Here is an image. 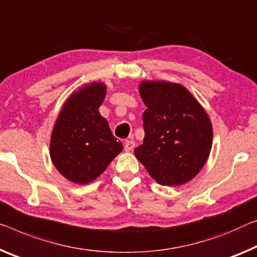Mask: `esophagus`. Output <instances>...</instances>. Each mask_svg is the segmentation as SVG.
Listing matches in <instances>:
<instances>
[{"mask_svg": "<svg viewBox=\"0 0 257 257\" xmlns=\"http://www.w3.org/2000/svg\"><path fill=\"white\" fill-rule=\"evenodd\" d=\"M134 148H135V142L134 141H125L124 143V150L127 151V152H130V151H133Z\"/></svg>", "mask_w": 257, "mask_h": 257, "instance_id": "esophagus-1", "label": "esophagus"}]
</instances>
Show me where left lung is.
Segmentation results:
<instances>
[{
	"label": "left lung",
	"instance_id": "obj_1",
	"mask_svg": "<svg viewBox=\"0 0 257 257\" xmlns=\"http://www.w3.org/2000/svg\"><path fill=\"white\" fill-rule=\"evenodd\" d=\"M143 144L135 156L157 183L177 186L205 166L213 145L208 114L185 87L168 81H143Z\"/></svg>",
	"mask_w": 257,
	"mask_h": 257
}]
</instances>
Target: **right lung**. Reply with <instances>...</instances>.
I'll use <instances>...</instances> for the list:
<instances>
[{
    "label": "right lung",
    "mask_w": 257,
    "mask_h": 257,
    "mask_svg": "<svg viewBox=\"0 0 257 257\" xmlns=\"http://www.w3.org/2000/svg\"><path fill=\"white\" fill-rule=\"evenodd\" d=\"M105 95L103 82L83 85L65 101L52 129V164L76 184L95 181L123 149L98 111Z\"/></svg>",
    "instance_id": "1"
}]
</instances>
